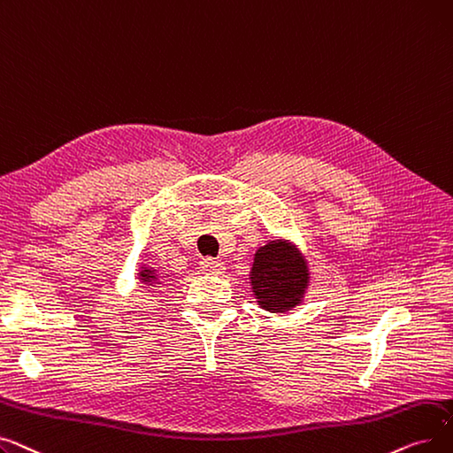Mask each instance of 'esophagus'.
Instances as JSON below:
<instances>
[{"label": "esophagus", "mask_w": 453, "mask_h": 453, "mask_svg": "<svg viewBox=\"0 0 453 453\" xmlns=\"http://www.w3.org/2000/svg\"><path fill=\"white\" fill-rule=\"evenodd\" d=\"M201 269L208 274H219L225 271V264L221 260H213V257H204L201 262Z\"/></svg>", "instance_id": "esophagus-1"}]
</instances>
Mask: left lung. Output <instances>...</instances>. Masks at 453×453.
Returning a JSON list of instances; mask_svg holds the SVG:
<instances>
[{"label":"left lung","mask_w":453,"mask_h":453,"mask_svg":"<svg viewBox=\"0 0 453 453\" xmlns=\"http://www.w3.org/2000/svg\"><path fill=\"white\" fill-rule=\"evenodd\" d=\"M249 278L257 306L271 313H286L303 304L310 288L306 257L284 240H271L256 250Z\"/></svg>","instance_id":"1"}]
</instances>
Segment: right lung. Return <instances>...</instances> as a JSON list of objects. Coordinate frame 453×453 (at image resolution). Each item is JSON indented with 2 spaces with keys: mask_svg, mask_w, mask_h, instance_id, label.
I'll use <instances>...</instances> for the list:
<instances>
[{
  "mask_svg": "<svg viewBox=\"0 0 453 453\" xmlns=\"http://www.w3.org/2000/svg\"><path fill=\"white\" fill-rule=\"evenodd\" d=\"M138 280L143 288H155L157 284H160V276L158 271L150 265H142L140 273H138Z\"/></svg>",
  "mask_w": 453,
  "mask_h": 453,
  "instance_id": "1",
  "label": "right lung"
}]
</instances>
